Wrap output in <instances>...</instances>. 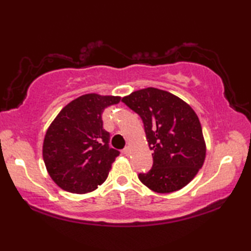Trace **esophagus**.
Here are the masks:
<instances>
[{"mask_svg":"<svg viewBox=\"0 0 251 251\" xmlns=\"http://www.w3.org/2000/svg\"><path fill=\"white\" fill-rule=\"evenodd\" d=\"M123 152H124L125 155H129V147H125L124 150H123Z\"/></svg>","mask_w":251,"mask_h":251,"instance_id":"1","label":"esophagus"}]
</instances>
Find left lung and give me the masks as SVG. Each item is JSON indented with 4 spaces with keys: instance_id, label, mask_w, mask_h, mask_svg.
I'll return each mask as SVG.
<instances>
[{
    "instance_id": "left-lung-1",
    "label": "left lung",
    "mask_w": 251,
    "mask_h": 251,
    "mask_svg": "<svg viewBox=\"0 0 251 251\" xmlns=\"http://www.w3.org/2000/svg\"><path fill=\"white\" fill-rule=\"evenodd\" d=\"M122 100L142 117L152 151V168L139 174V180L159 194L184 188L206 158V143L197 114L178 96L155 87L135 91Z\"/></svg>"
}]
</instances>
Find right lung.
Returning a JSON list of instances; mask_svg holds the SVG:
<instances>
[{"instance_id":"obj_1","label":"right lung","mask_w":251,"mask_h":251,"mask_svg":"<svg viewBox=\"0 0 251 251\" xmlns=\"http://www.w3.org/2000/svg\"><path fill=\"white\" fill-rule=\"evenodd\" d=\"M121 96L95 93L77 97L57 114L46 130L43 159L55 184L73 194H87L103 184L120 151L109 148L101 114Z\"/></svg>"}]
</instances>
